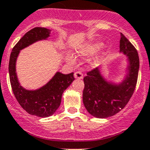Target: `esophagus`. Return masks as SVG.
Returning a JSON list of instances; mask_svg holds the SVG:
<instances>
[{
  "mask_svg": "<svg viewBox=\"0 0 150 150\" xmlns=\"http://www.w3.org/2000/svg\"><path fill=\"white\" fill-rule=\"evenodd\" d=\"M74 76H75V79H83V74L81 71H76L74 74Z\"/></svg>",
  "mask_w": 150,
  "mask_h": 150,
  "instance_id": "esophagus-1",
  "label": "esophagus"
}]
</instances>
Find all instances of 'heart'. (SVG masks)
<instances>
[{
  "label": "heart",
  "mask_w": 150,
  "mask_h": 150,
  "mask_svg": "<svg viewBox=\"0 0 150 150\" xmlns=\"http://www.w3.org/2000/svg\"><path fill=\"white\" fill-rule=\"evenodd\" d=\"M101 46H102V43H100V42H92V43L87 44L86 46H83L80 50H79V51L77 52V55L79 57H88V56L93 55L94 52H96ZM102 58L103 56H98L94 57L91 62V65L92 67L98 66L102 61ZM66 59L70 62H73V59L71 56H67Z\"/></svg>",
  "instance_id": "obj_1"
}]
</instances>
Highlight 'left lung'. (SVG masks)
Here are the masks:
<instances>
[{
  "instance_id": "1",
  "label": "left lung",
  "mask_w": 150,
  "mask_h": 150,
  "mask_svg": "<svg viewBox=\"0 0 150 150\" xmlns=\"http://www.w3.org/2000/svg\"><path fill=\"white\" fill-rule=\"evenodd\" d=\"M120 52L127 56L128 65L124 80L119 84L108 81L98 67L84 78L83 103L89 114L97 118H107L124 108L133 95L138 78V52L124 34H120Z\"/></svg>"
}]
</instances>
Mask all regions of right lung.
<instances>
[{
  "instance_id": "right-lung-1",
  "label": "right lung",
  "mask_w": 150,
  "mask_h": 150,
  "mask_svg": "<svg viewBox=\"0 0 150 150\" xmlns=\"http://www.w3.org/2000/svg\"><path fill=\"white\" fill-rule=\"evenodd\" d=\"M51 30L44 27L30 30L19 40L13 48L9 61V75L15 98L23 110L31 115L47 117L56 111L60 106L64 91L74 80V73L64 75L57 71L47 84L36 90H26L18 81L16 72V62L20 51L31 44L46 40Z\"/></svg>"
}]
</instances>
